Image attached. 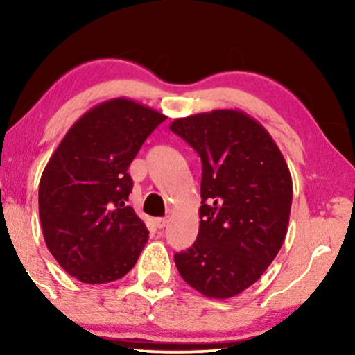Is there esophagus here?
<instances>
[{
    "instance_id": "34e87169",
    "label": "esophagus",
    "mask_w": 355,
    "mask_h": 355,
    "mask_svg": "<svg viewBox=\"0 0 355 355\" xmlns=\"http://www.w3.org/2000/svg\"><path fill=\"white\" fill-rule=\"evenodd\" d=\"M155 225H157L159 230H163V227L168 225V218H157V220H155Z\"/></svg>"
}]
</instances>
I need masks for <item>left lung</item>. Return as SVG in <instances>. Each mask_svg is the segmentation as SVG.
I'll return each mask as SVG.
<instances>
[{
	"label": "left lung",
	"instance_id": "1",
	"mask_svg": "<svg viewBox=\"0 0 355 355\" xmlns=\"http://www.w3.org/2000/svg\"><path fill=\"white\" fill-rule=\"evenodd\" d=\"M202 159L200 226L174 255L179 275L210 299H230L268 268L288 232L293 178L273 137L241 110L174 119Z\"/></svg>",
	"mask_w": 355,
	"mask_h": 355
}]
</instances>
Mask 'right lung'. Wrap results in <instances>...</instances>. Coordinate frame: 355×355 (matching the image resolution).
<instances>
[{"label":"right lung","instance_id":"add662e5","mask_svg":"<svg viewBox=\"0 0 355 355\" xmlns=\"http://www.w3.org/2000/svg\"><path fill=\"white\" fill-rule=\"evenodd\" d=\"M166 116L129 98L94 106L76 121L43 169L38 213L48 250L85 284L123 278L148 241L129 207L128 169Z\"/></svg>","mask_w":355,"mask_h":355}]
</instances>
